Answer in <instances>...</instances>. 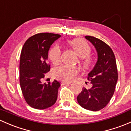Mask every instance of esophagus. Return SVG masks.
Instances as JSON below:
<instances>
[{"instance_id":"1","label":"esophagus","mask_w":131,"mask_h":131,"mask_svg":"<svg viewBox=\"0 0 131 131\" xmlns=\"http://www.w3.org/2000/svg\"><path fill=\"white\" fill-rule=\"evenodd\" d=\"M68 84H70V82H61V85H68Z\"/></svg>"}]
</instances>
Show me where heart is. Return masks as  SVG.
<instances>
[{"instance_id": "1", "label": "heart", "mask_w": 131, "mask_h": 131, "mask_svg": "<svg viewBox=\"0 0 131 131\" xmlns=\"http://www.w3.org/2000/svg\"><path fill=\"white\" fill-rule=\"evenodd\" d=\"M71 47L73 49L79 57L82 58L83 64L84 67H90L92 59L89 57L91 52V47L85 40L82 39H75L68 42ZM61 51L58 45L54 46L49 51V58L54 64H57L61 61ZM79 73V69L75 67L63 65L59 66L54 68L52 74L58 80L64 82H71L75 79Z\"/></svg>"}]
</instances>
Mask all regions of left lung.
I'll return each instance as SVG.
<instances>
[{
	"label": "left lung",
	"instance_id": "8db88e82",
	"mask_svg": "<svg viewBox=\"0 0 131 131\" xmlns=\"http://www.w3.org/2000/svg\"><path fill=\"white\" fill-rule=\"evenodd\" d=\"M85 37L96 48L97 61L88 74V79L92 88H83L77 98L82 108L96 112L105 108L110 101L118 80V72L115 57L110 47L94 37Z\"/></svg>",
	"mask_w": 131,
	"mask_h": 131
}]
</instances>
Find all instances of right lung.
<instances>
[{"label": "right lung", "mask_w": 131, "mask_h": 131, "mask_svg": "<svg viewBox=\"0 0 131 131\" xmlns=\"http://www.w3.org/2000/svg\"><path fill=\"white\" fill-rule=\"evenodd\" d=\"M61 37L51 33H40L29 38L22 48L19 63V83L24 98L32 108L43 110L51 107L58 98L61 84L57 80L42 84L45 73L50 71L47 63L51 45Z\"/></svg>", "instance_id": "add662e5"}]
</instances>
